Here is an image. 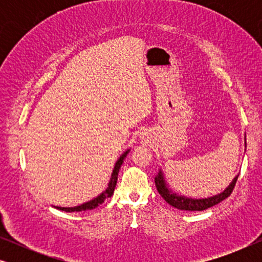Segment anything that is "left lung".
<instances>
[{
	"label": "left lung",
	"mask_w": 262,
	"mask_h": 262,
	"mask_svg": "<svg viewBox=\"0 0 262 262\" xmlns=\"http://www.w3.org/2000/svg\"><path fill=\"white\" fill-rule=\"evenodd\" d=\"M247 146V143H245ZM238 175H236L234 180L230 182V185L224 189L223 192L220 194H216L213 196H209V198H202V199H195V198H189V196H185L179 194V193L174 192L173 189L169 187V185L167 184L166 178L162 169L159 170V173L155 177V185L156 188L161 196L166 200V202L178 210H185V211H203L217 205L218 203L223 202L225 198H228L231 194L232 189L235 187L236 181H237Z\"/></svg>",
	"instance_id": "left-lung-1"
}]
</instances>
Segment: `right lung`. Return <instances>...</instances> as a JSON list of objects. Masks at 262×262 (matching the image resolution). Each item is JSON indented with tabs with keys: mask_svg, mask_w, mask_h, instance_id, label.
I'll return each mask as SVG.
<instances>
[{
	"mask_svg": "<svg viewBox=\"0 0 262 262\" xmlns=\"http://www.w3.org/2000/svg\"><path fill=\"white\" fill-rule=\"evenodd\" d=\"M130 151V149H127L126 151H125L123 155H121L118 161L114 164V168H113V171H112V175H111V179H110V182H108V187H107L105 191L102 193H100L98 196H95L94 199L89 200L87 203H83L81 204V205L78 206H74V207H62V206H55L56 209H58L60 211H66V212H78V211H87V210H93L95 209V207H98L99 205H101V204L105 202L107 198H110V196H112L113 192H114V188H116V185H117V180H118V173H119V169L121 167V164H123L125 157Z\"/></svg>",
	"mask_w": 262,
	"mask_h": 262,
	"instance_id": "obj_1",
	"label": "right lung"
}]
</instances>
